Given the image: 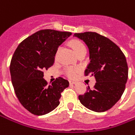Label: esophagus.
Instances as JSON below:
<instances>
[{
    "mask_svg": "<svg viewBox=\"0 0 135 135\" xmlns=\"http://www.w3.org/2000/svg\"><path fill=\"white\" fill-rule=\"evenodd\" d=\"M69 84H70V85H74V84H75V82L73 80H69Z\"/></svg>",
    "mask_w": 135,
    "mask_h": 135,
    "instance_id": "1",
    "label": "esophagus"
}]
</instances>
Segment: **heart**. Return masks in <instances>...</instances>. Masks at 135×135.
Segmentation results:
<instances>
[{"label": "heart", "instance_id": "1", "mask_svg": "<svg viewBox=\"0 0 135 135\" xmlns=\"http://www.w3.org/2000/svg\"><path fill=\"white\" fill-rule=\"evenodd\" d=\"M71 47L74 50V51L75 52V53L78 55L80 52H81L83 50H86V47L84 45V44L82 41H79V40H72L70 41L69 43ZM60 51V48H58V50L55 52V58L58 57V53ZM78 72V69L74 67H66L65 69V74L69 78H74L76 76V74Z\"/></svg>", "mask_w": 135, "mask_h": 135}]
</instances>
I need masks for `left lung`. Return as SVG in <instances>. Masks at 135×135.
Returning <instances> with one entry per match:
<instances>
[{"instance_id": "8db88e82", "label": "left lung", "mask_w": 135, "mask_h": 135, "mask_svg": "<svg viewBox=\"0 0 135 135\" xmlns=\"http://www.w3.org/2000/svg\"><path fill=\"white\" fill-rule=\"evenodd\" d=\"M87 45L90 61L85 76H94V89L88 86L83 95H79L81 104L98 113L107 111L120 99L128 79L125 55L113 41L95 32L74 33Z\"/></svg>"}]
</instances>
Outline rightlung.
Masks as SVG:
<instances>
[{
	"label": "right lung",
	"mask_w": 135,
	"mask_h": 135,
	"mask_svg": "<svg viewBox=\"0 0 135 135\" xmlns=\"http://www.w3.org/2000/svg\"><path fill=\"white\" fill-rule=\"evenodd\" d=\"M71 35L51 29L38 31L22 41L12 56L10 73L15 94L33 115H42L55 109L61 93L69 85L61 77L48 85L43 70L53 65L58 47Z\"/></svg>",
	"instance_id": "obj_1"
}]
</instances>
